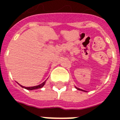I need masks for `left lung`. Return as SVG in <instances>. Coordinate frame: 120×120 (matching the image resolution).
Returning <instances> with one entry per match:
<instances>
[{
  "label": "left lung",
  "instance_id": "8db88e82",
  "mask_svg": "<svg viewBox=\"0 0 120 120\" xmlns=\"http://www.w3.org/2000/svg\"><path fill=\"white\" fill-rule=\"evenodd\" d=\"M76 89H77V90H81V91H83V90H81V89H79V88H77V87H76Z\"/></svg>",
  "mask_w": 120,
  "mask_h": 120
}]
</instances>
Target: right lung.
I'll return each mask as SVG.
<instances>
[{"label":"right lung","mask_w":120,"mask_h":120,"mask_svg":"<svg viewBox=\"0 0 120 120\" xmlns=\"http://www.w3.org/2000/svg\"><path fill=\"white\" fill-rule=\"evenodd\" d=\"M45 82H46V81H44L43 83H42L41 84H40L39 85H37V86H33V87H24V86H22L21 85L22 87H24V88H25L26 90H37V89H40V88H41V87H43L44 86V85L45 84Z\"/></svg>","instance_id":"obj_1"}]
</instances>
